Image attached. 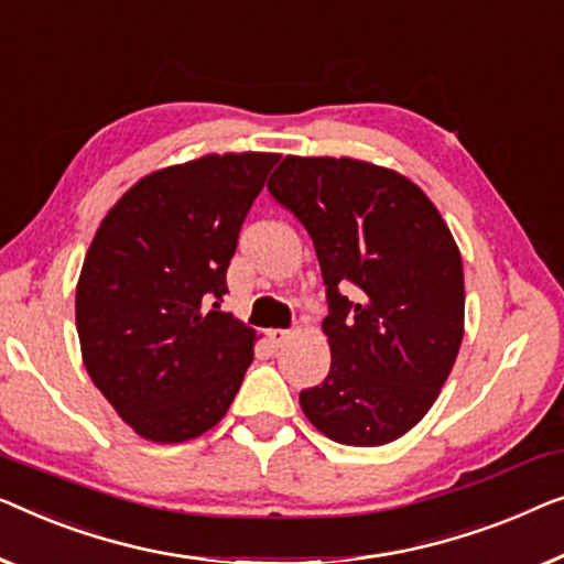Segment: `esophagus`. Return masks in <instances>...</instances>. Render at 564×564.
Instances as JSON below:
<instances>
[{
  "instance_id": "esophagus-1",
  "label": "esophagus",
  "mask_w": 564,
  "mask_h": 564,
  "mask_svg": "<svg viewBox=\"0 0 564 564\" xmlns=\"http://www.w3.org/2000/svg\"><path fill=\"white\" fill-rule=\"evenodd\" d=\"M269 336V343H272L274 348H282L284 343H290V338H292V330H282V328H274V330H269L267 333Z\"/></svg>"
}]
</instances>
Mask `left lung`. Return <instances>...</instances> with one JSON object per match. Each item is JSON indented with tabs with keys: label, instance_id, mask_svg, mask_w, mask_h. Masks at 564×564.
I'll list each match as a JSON object with an SVG mask.
<instances>
[{
	"label": "left lung",
	"instance_id": "left-lung-1",
	"mask_svg": "<svg viewBox=\"0 0 564 564\" xmlns=\"http://www.w3.org/2000/svg\"><path fill=\"white\" fill-rule=\"evenodd\" d=\"M267 187L307 228L328 288L330 371L300 391L302 412L340 445L406 435L435 404L465 333L451 228L417 183L366 160L288 154ZM348 281L356 303L339 295Z\"/></svg>",
	"mask_w": 564,
	"mask_h": 564
}]
</instances>
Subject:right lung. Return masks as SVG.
<instances>
[{"label":"right lung","instance_id":"add662e5","mask_svg":"<svg viewBox=\"0 0 564 564\" xmlns=\"http://www.w3.org/2000/svg\"><path fill=\"white\" fill-rule=\"evenodd\" d=\"M276 160L210 152L154 170L96 228L76 284L80 356L96 389L150 443L216 427L254 358L257 330L216 300Z\"/></svg>","mask_w":564,"mask_h":564}]
</instances>
